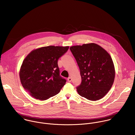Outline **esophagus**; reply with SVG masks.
Returning <instances> with one entry per match:
<instances>
[{"label": "esophagus", "mask_w": 135, "mask_h": 135, "mask_svg": "<svg viewBox=\"0 0 135 135\" xmlns=\"http://www.w3.org/2000/svg\"><path fill=\"white\" fill-rule=\"evenodd\" d=\"M68 81L69 82H71L72 81V79H71V77H69V78H68Z\"/></svg>", "instance_id": "34e87169"}]
</instances>
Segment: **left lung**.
<instances>
[{"label": "left lung", "instance_id": "left-lung-1", "mask_svg": "<svg viewBox=\"0 0 135 135\" xmlns=\"http://www.w3.org/2000/svg\"><path fill=\"white\" fill-rule=\"evenodd\" d=\"M80 70V95L90 100L102 98L110 90L115 79V68L108 52L95 44L72 46L70 48Z\"/></svg>", "mask_w": 135, "mask_h": 135}]
</instances>
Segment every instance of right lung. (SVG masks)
Here are the masks:
<instances>
[{
  "instance_id": "add662e5",
  "label": "right lung",
  "mask_w": 135,
  "mask_h": 135,
  "mask_svg": "<svg viewBox=\"0 0 135 135\" xmlns=\"http://www.w3.org/2000/svg\"><path fill=\"white\" fill-rule=\"evenodd\" d=\"M69 46H47L31 51L25 59L19 75L23 88L44 100L57 94L66 82L60 76L57 61Z\"/></svg>"
}]
</instances>
